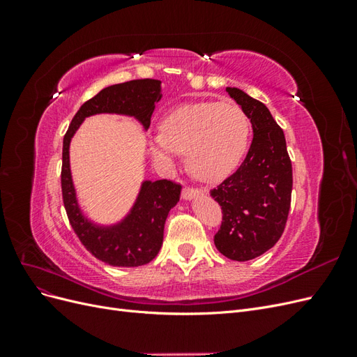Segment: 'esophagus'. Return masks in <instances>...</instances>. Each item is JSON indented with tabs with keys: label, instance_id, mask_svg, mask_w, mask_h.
<instances>
[{
	"label": "esophagus",
	"instance_id": "obj_1",
	"mask_svg": "<svg viewBox=\"0 0 357 357\" xmlns=\"http://www.w3.org/2000/svg\"><path fill=\"white\" fill-rule=\"evenodd\" d=\"M202 190L201 189H195V188H189V186H186V188H183V192H181V197H183V199H186V201H190V199H193L195 197H198V195H202Z\"/></svg>",
	"mask_w": 357,
	"mask_h": 357
}]
</instances>
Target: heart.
Instances as JSON below:
<instances>
[{
    "label": "heart",
    "instance_id": "b5f03b06",
    "mask_svg": "<svg viewBox=\"0 0 357 357\" xmlns=\"http://www.w3.org/2000/svg\"><path fill=\"white\" fill-rule=\"evenodd\" d=\"M250 123L236 104L204 101L180 105L160 122V132L150 137L155 159L167 167L178 153H188L192 174L204 181L222 180L244 158Z\"/></svg>",
    "mask_w": 357,
    "mask_h": 357
}]
</instances>
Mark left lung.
Returning a JSON list of instances; mask_svg holds the SVG:
<instances>
[{
  "label": "left lung",
  "instance_id": "obj_1",
  "mask_svg": "<svg viewBox=\"0 0 357 357\" xmlns=\"http://www.w3.org/2000/svg\"><path fill=\"white\" fill-rule=\"evenodd\" d=\"M226 92L250 119L253 142L241 167L210 192L223 210L214 244L223 256L245 262L268 252L282 236L294 178L284 132L266 105L238 88Z\"/></svg>",
  "mask_w": 357,
  "mask_h": 357
}]
</instances>
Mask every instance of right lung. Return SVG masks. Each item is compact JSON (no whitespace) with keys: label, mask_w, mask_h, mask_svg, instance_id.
<instances>
[{"label":"right lung","mask_w":357,"mask_h":357,"mask_svg":"<svg viewBox=\"0 0 357 357\" xmlns=\"http://www.w3.org/2000/svg\"><path fill=\"white\" fill-rule=\"evenodd\" d=\"M160 98V80L142 79L107 86L80 107L63 137L61 185L70 223L88 252L112 266L132 268L153 261L164 241L168 213L180 199L181 186L168 180H143L132 207L121 220L96 223L79 204L70 164L71 139L84 119L95 114L132 117L147 131L155 104Z\"/></svg>","instance_id":"right-lung-1"}]
</instances>
